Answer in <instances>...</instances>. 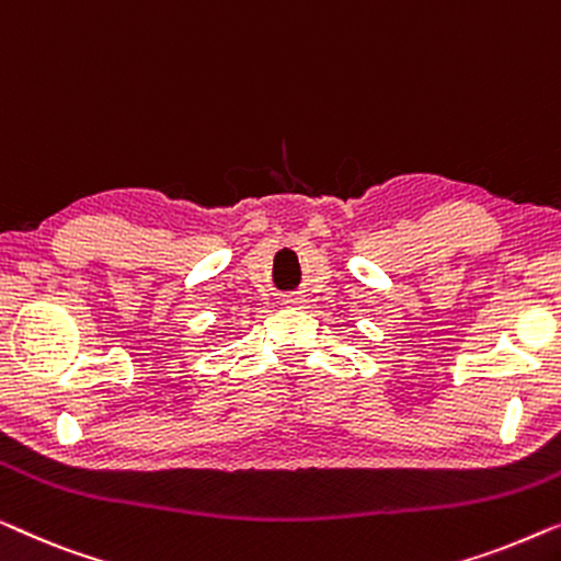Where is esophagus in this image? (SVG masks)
<instances>
[{"label":"esophagus","mask_w":561,"mask_h":561,"mask_svg":"<svg viewBox=\"0 0 561 561\" xmlns=\"http://www.w3.org/2000/svg\"><path fill=\"white\" fill-rule=\"evenodd\" d=\"M284 302H287V305H299V302H302V299H299V297H289V299H284Z\"/></svg>","instance_id":"34e87169"}]
</instances>
